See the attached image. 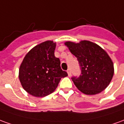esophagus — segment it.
Wrapping results in <instances>:
<instances>
[{"instance_id": "obj_1", "label": "esophagus", "mask_w": 124, "mask_h": 124, "mask_svg": "<svg viewBox=\"0 0 124 124\" xmlns=\"http://www.w3.org/2000/svg\"><path fill=\"white\" fill-rule=\"evenodd\" d=\"M67 72H68V74L69 77H70L71 76V70L70 68H68V70H67Z\"/></svg>"}]
</instances>
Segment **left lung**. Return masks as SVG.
<instances>
[{"instance_id":"obj_1","label":"left lung","mask_w":124,"mask_h":124,"mask_svg":"<svg viewBox=\"0 0 124 124\" xmlns=\"http://www.w3.org/2000/svg\"><path fill=\"white\" fill-rule=\"evenodd\" d=\"M80 66L79 77L72 80L78 89L86 95H96L106 89L114 72L113 62L107 52L100 46L89 41L78 44L65 43Z\"/></svg>"}]
</instances>
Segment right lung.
<instances>
[{"label": "right lung", "mask_w": 124, "mask_h": 124, "mask_svg": "<svg viewBox=\"0 0 124 124\" xmlns=\"http://www.w3.org/2000/svg\"><path fill=\"white\" fill-rule=\"evenodd\" d=\"M56 43L46 41L36 46L25 56L19 68L23 89L34 97H43L53 93L62 78L68 76L54 55Z\"/></svg>", "instance_id": "right-lung-1"}]
</instances>
